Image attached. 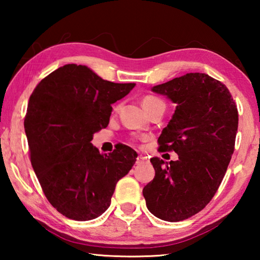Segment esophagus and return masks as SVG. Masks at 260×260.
Returning a JSON list of instances; mask_svg holds the SVG:
<instances>
[{
    "label": "esophagus",
    "instance_id": "esophagus-1",
    "mask_svg": "<svg viewBox=\"0 0 260 260\" xmlns=\"http://www.w3.org/2000/svg\"><path fill=\"white\" fill-rule=\"evenodd\" d=\"M144 161H146V157H143V156H138V158H136V164H138V165L143 164Z\"/></svg>",
    "mask_w": 260,
    "mask_h": 260
}]
</instances>
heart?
Masks as SVG:
<instances>
[{"label":"heart","mask_w":260,"mask_h":260,"mask_svg":"<svg viewBox=\"0 0 260 260\" xmlns=\"http://www.w3.org/2000/svg\"><path fill=\"white\" fill-rule=\"evenodd\" d=\"M161 104H164V102H162V101L158 98H156V96L148 95V96H144L142 100V107L147 112H149L153 108H156V107H158V105H161ZM116 110H117V108H116Z\"/></svg>","instance_id":"heart-1"}]
</instances>
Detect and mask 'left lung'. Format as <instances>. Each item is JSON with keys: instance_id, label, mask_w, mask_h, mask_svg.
<instances>
[{"instance_id": "left-lung-1", "label": "left lung", "mask_w": 260, "mask_h": 260, "mask_svg": "<svg viewBox=\"0 0 260 260\" xmlns=\"http://www.w3.org/2000/svg\"><path fill=\"white\" fill-rule=\"evenodd\" d=\"M152 91L177 104L158 151H175L179 159L151 158L155 178L142 192L153 215L177 222L199 213L217 192L234 152L239 112L228 88L205 73H187Z\"/></svg>"}]
</instances>
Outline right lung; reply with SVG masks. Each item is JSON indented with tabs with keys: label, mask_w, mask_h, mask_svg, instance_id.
I'll use <instances>...</instances> for the list:
<instances>
[{
	"label": "right lung",
	"mask_w": 260,
	"mask_h": 260,
	"mask_svg": "<svg viewBox=\"0 0 260 260\" xmlns=\"http://www.w3.org/2000/svg\"><path fill=\"white\" fill-rule=\"evenodd\" d=\"M134 86L67 64L43 78L30 95L24 120L29 159L47 200L67 218L100 217L117 182L135 164L138 153L128 146L117 144L103 156L90 142L108 126L111 104Z\"/></svg>",
	"instance_id": "1"
}]
</instances>
